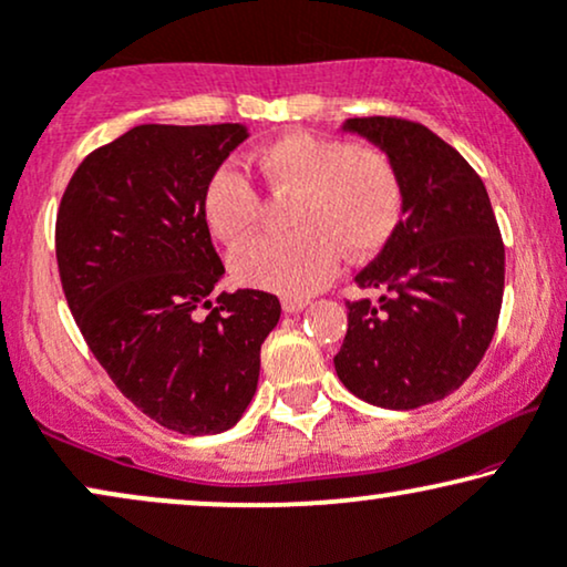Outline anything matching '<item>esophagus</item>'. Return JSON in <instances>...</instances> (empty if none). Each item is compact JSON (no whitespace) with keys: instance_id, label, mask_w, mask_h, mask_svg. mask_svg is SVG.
<instances>
[{"instance_id":"1","label":"esophagus","mask_w":567,"mask_h":567,"mask_svg":"<svg viewBox=\"0 0 567 567\" xmlns=\"http://www.w3.org/2000/svg\"><path fill=\"white\" fill-rule=\"evenodd\" d=\"M308 306V298H300V296H282V308L288 313H298L303 311V308Z\"/></svg>"}]
</instances>
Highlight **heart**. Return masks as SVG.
<instances>
[{
  "label": "heart",
  "instance_id": "1",
  "mask_svg": "<svg viewBox=\"0 0 567 567\" xmlns=\"http://www.w3.org/2000/svg\"><path fill=\"white\" fill-rule=\"evenodd\" d=\"M256 164L275 193H296L292 235H259L233 254V275L250 288L306 296L332 277L337 254L367 259L398 230L403 183L390 156L346 138L292 131L259 148ZM204 219L214 238L238 246L259 221L261 196L233 164L204 188Z\"/></svg>",
  "mask_w": 567,
  "mask_h": 567
}]
</instances>
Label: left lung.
Returning a JSON list of instances; mask_svg holds the SVG:
<instances>
[{"label":"left lung","instance_id":"left-lung-1","mask_svg":"<svg viewBox=\"0 0 567 567\" xmlns=\"http://www.w3.org/2000/svg\"><path fill=\"white\" fill-rule=\"evenodd\" d=\"M342 131L374 143L403 183V219L355 275L379 300H348L334 371L355 398L390 411L436 403L474 374L505 290V246L476 169L429 127L353 117Z\"/></svg>","mask_w":567,"mask_h":567}]
</instances>
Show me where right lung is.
Masks as SVG:
<instances>
[{
    "instance_id": "add662e5",
    "label": "right lung",
    "mask_w": 567,
    "mask_h": 567,
    "mask_svg": "<svg viewBox=\"0 0 567 567\" xmlns=\"http://www.w3.org/2000/svg\"><path fill=\"white\" fill-rule=\"evenodd\" d=\"M246 138L240 123L138 125L85 156L56 212L62 290L91 353L141 413L190 436L238 424L282 311L264 290L209 300L225 267L200 200Z\"/></svg>"
}]
</instances>
